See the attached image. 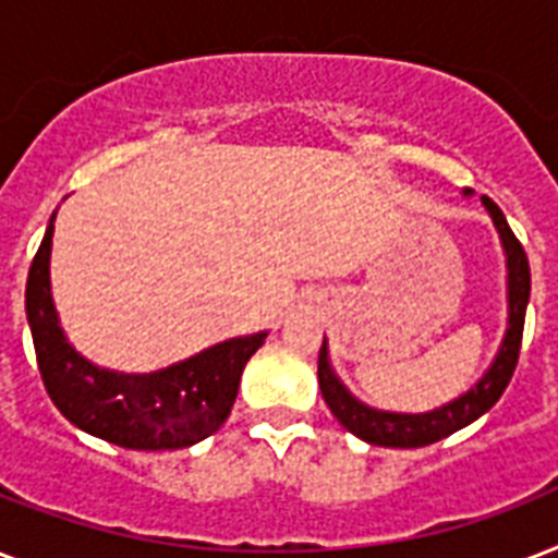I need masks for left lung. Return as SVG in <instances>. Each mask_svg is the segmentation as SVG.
<instances>
[{
	"label": "left lung",
	"instance_id": "8db88e82",
	"mask_svg": "<svg viewBox=\"0 0 558 558\" xmlns=\"http://www.w3.org/2000/svg\"><path fill=\"white\" fill-rule=\"evenodd\" d=\"M484 205L493 214L495 228H498L504 248H507V266H510V330H507V339H504L495 365L489 367V373L477 381L475 388L463 393L460 399H454V402H449V405L434 408V411H425V414L379 411V408L359 402L341 385V379L332 373L330 362H327V344H322V350H318V385H322L324 402L330 405L336 420L350 434H356V437L373 442V446H388V449H423V446H432V442L460 432L463 425L475 423L477 416L486 414L501 399V393L510 385L515 365H519L521 336H524V313H527L530 301V263L527 254H524V245L519 243V236L512 234L510 222L501 214V208L489 196H484Z\"/></svg>",
	"mask_w": 558,
	"mask_h": 558
}]
</instances>
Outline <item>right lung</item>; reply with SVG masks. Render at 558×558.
<instances>
[{
  "instance_id": "obj_1",
  "label": "right lung",
  "mask_w": 558,
  "mask_h": 558,
  "mask_svg": "<svg viewBox=\"0 0 558 558\" xmlns=\"http://www.w3.org/2000/svg\"><path fill=\"white\" fill-rule=\"evenodd\" d=\"M48 226L28 269V313L37 365L48 397L60 414L83 432L124 449H185L205 440L231 414L245 362L260 348L266 332L222 341L199 356L159 373L124 376L89 365L65 341L48 289Z\"/></svg>"
}]
</instances>
